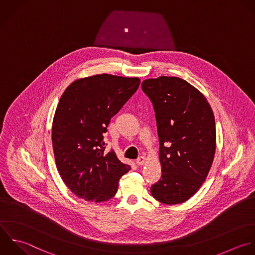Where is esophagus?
I'll return each instance as SVG.
<instances>
[{
  "instance_id": "1",
  "label": "esophagus",
  "mask_w": 255,
  "mask_h": 255,
  "mask_svg": "<svg viewBox=\"0 0 255 255\" xmlns=\"http://www.w3.org/2000/svg\"><path fill=\"white\" fill-rule=\"evenodd\" d=\"M146 163V158L144 157V156H140L137 160H136V164L138 165V166H142V165H144Z\"/></svg>"
}]
</instances>
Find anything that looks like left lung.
<instances>
[{"instance_id":"obj_1","label":"left lung","mask_w":255,"mask_h":255,"mask_svg":"<svg viewBox=\"0 0 255 255\" xmlns=\"http://www.w3.org/2000/svg\"><path fill=\"white\" fill-rule=\"evenodd\" d=\"M142 90L154 106L161 179L152 196L166 205L193 197L206 181L216 152V122L207 98L179 77L146 79Z\"/></svg>"}]
</instances>
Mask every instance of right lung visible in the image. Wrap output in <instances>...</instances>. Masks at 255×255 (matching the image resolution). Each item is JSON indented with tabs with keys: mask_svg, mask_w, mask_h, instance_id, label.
I'll use <instances>...</instances> for the list:
<instances>
[{
	"mask_svg": "<svg viewBox=\"0 0 255 255\" xmlns=\"http://www.w3.org/2000/svg\"><path fill=\"white\" fill-rule=\"evenodd\" d=\"M140 85L138 77L97 74L73 81L56 107L51 139L57 171L78 198L101 203L113 198L130 166L105 152L104 133Z\"/></svg>",
	"mask_w": 255,
	"mask_h": 255,
	"instance_id": "add662e5",
	"label": "right lung"
}]
</instances>
